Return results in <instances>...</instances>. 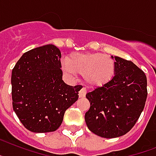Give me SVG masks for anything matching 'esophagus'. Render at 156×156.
<instances>
[{"label": "esophagus", "mask_w": 156, "mask_h": 156, "mask_svg": "<svg viewBox=\"0 0 156 156\" xmlns=\"http://www.w3.org/2000/svg\"><path fill=\"white\" fill-rule=\"evenodd\" d=\"M86 92H87V90H86L85 87H82L79 92V97L80 98H83L86 95Z\"/></svg>", "instance_id": "esophagus-1"}]
</instances>
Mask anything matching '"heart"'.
<instances>
[{
  "instance_id": "b5f03b06",
  "label": "heart",
  "mask_w": 156,
  "mask_h": 156,
  "mask_svg": "<svg viewBox=\"0 0 156 156\" xmlns=\"http://www.w3.org/2000/svg\"><path fill=\"white\" fill-rule=\"evenodd\" d=\"M63 70L69 76L80 74L87 84L100 87L115 76V63L111 57L100 53L73 54L64 61Z\"/></svg>"
}]
</instances>
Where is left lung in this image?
Returning a JSON list of instances; mask_svg holds the SVG:
<instances>
[{
  "label": "left lung",
  "instance_id": "8db88e82",
  "mask_svg": "<svg viewBox=\"0 0 156 156\" xmlns=\"http://www.w3.org/2000/svg\"><path fill=\"white\" fill-rule=\"evenodd\" d=\"M115 60L113 79L86 95L90 102L86 124L94 134L107 139L122 136L132 129L147 96L145 73L130 60L119 56Z\"/></svg>",
  "mask_w": 156,
  "mask_h": 156
}]
</instances>
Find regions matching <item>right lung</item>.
<instances>
[{"label":"right lung","instance_id":"1","mask_svg":"<svg viewBox=\"0 0 156 156\" xmlns=\"http://www.w3.org/2000/svg\"><path fill=\"white\" fill-rule=\"evenodd\" d=\"M60 58V49L47 44L23 54L12 69V108L30 132L56 131L65 111L78 100L81 86L64 83Z\"/></svg>","mask_w":156,"mask_h":156}]
</instances>
